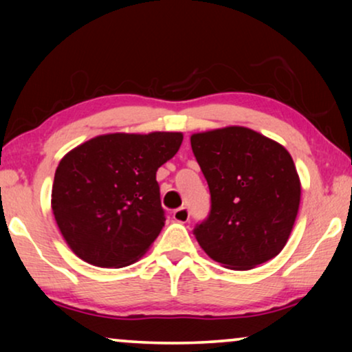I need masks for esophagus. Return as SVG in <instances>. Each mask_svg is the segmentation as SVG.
<instances>
[{
	"label": "esophagus",
	"mask_w": 352,
	"mask_h": 352,
	"mask_svg": "<svg viewBox=\"0 0 352 352\" xmlns=\"http://www.w3.org/2000/svg\"><path fill=\"white\" fill-rule=\"evenodd\" d=\"M189 218H190L189 210H187L186 206H181V208L175 210V213H173V219H175L176 223H187Z\"/></svg>",
	"instance_id": "34e87169"
}]
</instances>
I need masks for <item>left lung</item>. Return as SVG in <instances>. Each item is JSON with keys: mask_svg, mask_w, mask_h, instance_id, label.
I'll return each instance as SVG.
<instances>
[{"mask_svg": "<svg viewBox=\"0 0 352 352\" xmlns=\"http://www.w3.org/2000/svg\"><path fill=\"white\" fill-rule=\"evenodd\" d=\"M190 144L211 194L208 219L194 229L204 252L234 271L276 258L301 200L300 176L287 148L245 126L194 133Z\"/></svg>", "mask_w": 352, "mask_h": 352, "instance_id": "obj_1", "label": "left lung"}]
</instances>
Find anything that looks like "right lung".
Segmentation results:
<instances>
[{
    "mask_svg": "<svg viewBox=\"0 0 352 352\" xmlns=\"http://www.w3.org/2000/svg\"><path fill=\"white\" fill-rule=\"evenodd\" d=\"M182 133H109L59 162L51 192L57 228L72 252L98 267H124L165 226L157 171L176 155Z\"/></svg>",
    "mask_w": 352,
    "mask_h": 352,
    "instance_id": "add662e5",
    "label": "right lung"
}]
</instances>
